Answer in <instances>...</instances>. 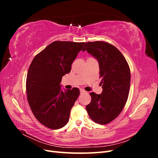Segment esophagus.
<instances>
[{
  "label": "esophagus",
  "mask_w": 158,
  "mask_h": 158,
  "mask_svg": "<svg viewBox=\"0 0 158 158\" xmlns=\"http://www.w3.org/2000/svg\"><path fill=\"white\" fill-rule=\"evenodd\" d=\"M80 94H84L85 93V91L83 89H80Z\"/></svg>",
  "instance_id": "esophagus-1"
}]
</instances>
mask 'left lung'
I'll return each instance as SVG.
<instances>
[{"instance_id":"obj_1","label":"left lung","mask_w":158,"mask_h":158,"mask_svg":"<svg viewBox=\"0 0 158 158\" xmlns=\"http://www.w3.org/2000/svg\"><path fill=\"white\" fill-rule=\"evenodd\" d=\"M86 51L96 59L99 66L103 91L90 93L92 101L86 106L90 118L106 125L116 118L127 103L131 85V71L125 57L113 45L104 41L85 43Z\"/></svg>"}]
</instances>
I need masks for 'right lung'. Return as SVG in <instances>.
Wrapping results in <instances>:
<instances>
[{"instance_id": "add662e5", "label": "right lung", "mask_w": 158, "mask_h": 158, "mask_svg": "<svg viewBox=\"0 0 158 158\" xmlns=\"http://www.w3.org/2000/svg\"><path fill=\"white\" fill-rule=\"evenodd\" d=\"M84 43L56 41L33 59L26 79L27 99L33 114L46 127L59 129L67 124L70 110L80 95L78 88L61 89L62 77Z\"/></svg>"}]
</instances>
